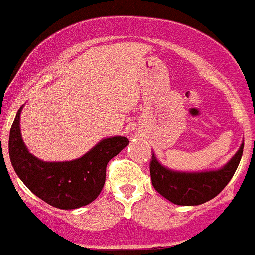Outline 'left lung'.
Here are the masks:
<instances>
[{
    "label": "left lung",
    "mask_w": 255,
    "mask_h": 255,
    "mask_svg": "<svg viewBox=\"0 0 255 255\" xmlns=\"http://www.w3.org/2000/svg\"><path fill=\"white\" fill-rule=\"evenodd\" d=\"M244 143L229 163L217 171L207 172H176L163 167L154 154L149 163L150 179L162 197L179 206H198L213 199L233 179L243 155Z\"/></svg>",
    "instance_id": "8db88e82"
}]
</instances>
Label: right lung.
<instances>
[{"label": "right lung", "mask_w": 255, "mask_h": 255, "mask_svg": "<svg viewBox=\"0 0 255 255\" xmlns=\"http://www.w3.org/2000/svg\"><path fill=\"white\" fill-rule=\"evenodd\" d=\"M20 108L11 125L8 153L12 167L26 188L49 206L75 209L92 203L102 191L106 167L129 144L125 136L103 139L82 158L43 162L31 155L20 134Z\"/></svg>", "instance_id": "right-lung-1"}]
</instances>
